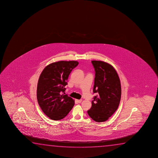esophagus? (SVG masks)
Here are the masks:
<instances>
[{
    "mask_svg": "<svg viewBox=\"0 0 158 158\" xmlns=\"http://www.w3.org/2000/svg\"><path fill=\"white\" fill-rule=\"evenodd\" d=\"M76 101H77L78 103H80L82 102V99H76Z\"/></svg>",
    "mask_w": 158,
    "mask_h": 158,
    "instance_id": "esophagus-1",
    "label": "esophagus"
}]
</instances>
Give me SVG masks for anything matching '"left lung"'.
<instances>
[{"mask_svg":"<svg viewBox=\"0 0 158 158\" xmlns=\"http://www.w3.org/2000/svg\"><path fill=\"white\" fill-rule=\"evenodd\" d=\"M95 71L94 93L97 94L87 111L92 119L103 122L114 114L119 106L121 86L119 77L111 64L102 61H92Z\"/></svg>","mask_w":158,"mask_h":158,"instance_id":"obj_1","label":"left lung"}]
</instances>
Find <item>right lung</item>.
Listing matches in <instances>:
<instances>
[{"label": "right lung", "mask_w": 158, "mask_h": 158, "mask_svg": "<svg viewBox=\"0 0 158 158\" xmlns=\"http://www.w3.org/2000/svg\"><path fill=\"white\" fill-rule=\"evenodd\" d=\"M78 64L76 61L53 62L47 66L40 76L37 99L43 112L51 119L64 118L74 105V100L62 94L66 90L64 86L71 71Z\"/></svg>", "instance_id": "1"}]
</instances>
